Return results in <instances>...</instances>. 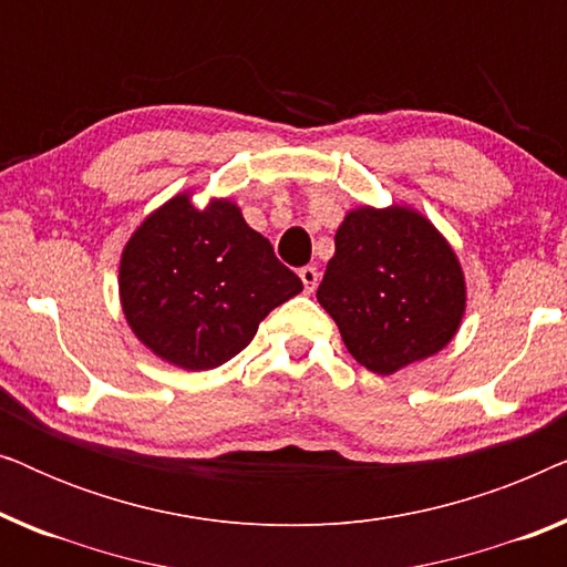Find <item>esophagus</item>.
Wrapping results in <instances>:
<instances>
[{"instance_id": "34e87169", "label": "esophagus", "mask_w": 567, "mask_h": 567, "mask_svg": "<svg viewBox=\"0 0 567 567\" xmlns=\"http://www.w3.org/2000/svg\"><path fill=\"white\" fill-rule=\"evenodd\" d=\"M299 278L301 284H305V291L312 293L317 289V281H320V274H317L315 266H305L299 270Z\"/></svg>"}]
</instances>
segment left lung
<instances>
[{"instance_id": "1", "label": "left lung", "mask_w": 567, "mask_h": 567, "mask_svg": "<svg viewBox=\"0 0 567 567\" xmlns=\"http://www.w3.org/2000/svg\"><path fill=\"white\" fill-rule=\"evenodd\" d=\"M317 301L336 320L348 353L386 377L456 336L467 289L452 245L423 214L361 206L336 231Z\"/></svg>"}]
</instances>
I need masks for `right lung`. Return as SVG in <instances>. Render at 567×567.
Wrapping results in <instances>:
<instances>
[{
	"instance_id": "add662e5",
	"label": "right lung",
	"mask_w": 567,
	"mask_h": 567,
	"mask_svg": "<svg viewBox=\"0 0 567 567\" xmlns=\"http://www.w3.org/2000/svg\"><path fill=\"white\" fill-rule=\"evenodd\" d=\"M118 289L131 330L154 355L206 371L235 359L270 309L305 286L237 204L196 208L181 193L131 235Z\"/></svg>"
}]
</instances>
